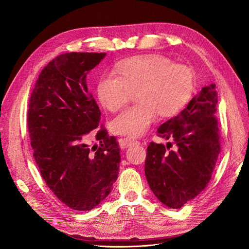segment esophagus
Returning a JSON list of instances; mask_svg holds the SVG:
<instances>
[{"instance_id": "esophagus-1", "label": "esophagus", "mask_w": 249, "mask_h": 249, "mask_svg": "<svg viewBox=\"0 0 249 249\" xmlns=\"http://www.w3.org/2000/svg\"><path fill=\"white\" fill-rule=\"evenodd\" d=\"M134 144H139V141L135 140V139L124 138V139L122 140V142H120V146H122V148H126V147H129V146L134 145Z\"/></svg>"}]
</instances>
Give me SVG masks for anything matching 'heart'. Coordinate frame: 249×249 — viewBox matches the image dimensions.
<instances>
[{
	"label": "heart",
	"mask_w": 249,
	"mask_h": 249,
	"mask_svg": "<svg viewBox=\"0 0 249 249\" xmlns=\"http://www.w3.org/2000/svg\"><path fill=\"white\" fill-rule=\"evenodd\" d=\"M114 71L101 76L96 84L99 102L109 111H117L137 90L138 104L118 114L112 122L117 134L138 137L154 124L158 114L176 115L193 91V73L184 64L156 54L127 58L115 64Z\"/></svg>",
	"instance_id": "b5f03b06"
}]
</instances>
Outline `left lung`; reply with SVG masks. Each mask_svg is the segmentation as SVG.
Segmentation results:
<instances>
[{
  "instance_id": "obj_1",
  "label": "left lung",
  "mask_w": 249,
  "mask_h": 249,
  "mask_svg": "<svg viewBox=\"0 0 249 249\" xmlns=\"http://www.w3.org/2000/svg\"><path fill=\"white\" fill-rule=\"evenodd\" d=\"M217 99L215 84L203 87L182 112L159 126V136L172 139L176 152L149 143L145 177L155 196L168 208H182L210 182L220 153Z\"/></svg>"
}]
</instances>
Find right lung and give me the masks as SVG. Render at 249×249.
I'll use <instances>...</instances> for the list:
<instances>
[{
	"mask_svg": "<svg viewBox=\"0 0 249 249\" xmlns=\"http://www.w3.org/2000/svg\"><path fill=\"white\" fill-rule=\"evenodd\" d=\"M106 53H66L41 71L30 96L28 129L33 157L48 187L79 212L100 205L118 177L120 155L105 129L89 145L101 111L86 77Z\"/></svg>",
	"mask_w": 249,
	"mask_h": 249,
	"instance_id": "right-lung-1",
	"label": "right lung"
}]
</instances>
